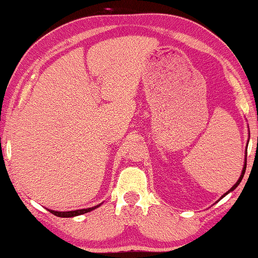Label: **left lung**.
Returning a JSON list of instances; mask_svg holds the SVG:
<instances>
[{"mask_svg":"<svg viewBox=\"0 0 258 258\" xmlns=\"http://www.w3.org/2000/svg\"><path fill=\"white\" fill-rule=\"evenodd\" d=\"M245 167H246V162H245V164H244V167H243L242 174H241V176H239V179H238V181H237V182H236V183H235V184H234V186H233V188H231V189H230V190H228V193H229V191H231V190H234V189H235V188H236V187L238 186V184H239V182H241V181H242V179H243V175H244V173H245ZM228 193H226V194H228ZM226 194H224V195H226ZM224 195H223V197H224ZM223 197H222V198H223Z\"/></svg>","mask_w":258,"mask_h":258,"instance_id":"8db88e82","label":"left lung"}]
</instances>
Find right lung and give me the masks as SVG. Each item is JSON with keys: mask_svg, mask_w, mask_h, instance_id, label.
<instances>
[{"mask_svg": "<svg viewBox=\"0 0 258 258\" xmlns=\"http://www.w3.org/2000/svg\"><path fill=\"white\" fill-rule=\"evenodd\" d=\"M100 206V205H99ZM99 206H96V207H92V208H88V209H79V210H71V212H55V210H49L50 213L53 214V215L56 216H59V217H72V216H78V215H82V214H85V213H89L91 212V210L96 209L97 207Z\"/></svg>", "mask_w": 258, "mask_h": 258, "instance_id": "add662e5", "label": "right lung"}]
</instances>
